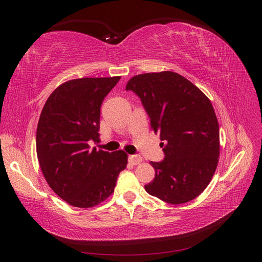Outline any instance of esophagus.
Instances as JSON below:
<instances>
[{
  "mask_svg": "<svg viewBox=\"0 0 262 262\" xmlns=\"http://www.w3.org/2000/svg\"><path fill=\"white\" fill-rule=\"evenodd\" d=\"M129 162L132 165H138L142 162V157L139 156V155H130L129 156Z\"/></svg>",
  "mask_w": 262,
  "mask_h": 262,
  "instance_id": "obj_1",
  "label": "esophagus"
}]
</instances>
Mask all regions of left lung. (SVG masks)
I'll return each mask as SVG.
<instances>
[{
  "label": "left lung",
  "mask_w": 262,
  "mask_h": 262,
  "mask_svg": "<svg viewBox=\"0 0 262 262\" xmlns=\"http://www.w3.org/2000/svg\"><path fill=\"white\" fill-rule=\"evenodd\" d=\"M125 90L140 97L150 129L166 143L164 160L149 163L155 178L145 185L146 192L170 204L193 200L208 187L219 163L220 129L210 99L171 71L133 76Z\"/></svg>",
  "instance_id": "8db88e82"
}]
</instances>
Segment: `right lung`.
Here are the masks:
<instances>
[{
  "mask_svg": "<svg viewBox=\"0 0 262 262\" xmlns=\"http://www.w3.org/2000/svg\"><path fill=\"white\" fill-rule=\"evenodd\" d=\"M120 80L83 77L61 84L47 99L39 118L36 148L49 187L76 208H93L114 192L117 178L126 167L122 149L91 148L99 141L100 106Z\"/></svg>",
  "mask_w": 262,
  "mask_h": 262,
  "instance_id": "add662e5",
  "label": "right lung"
}]
</instances>
